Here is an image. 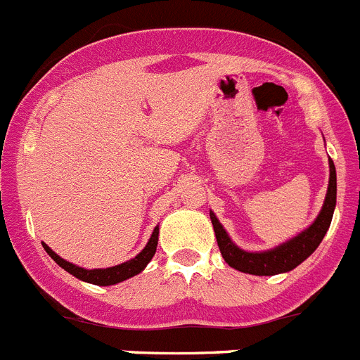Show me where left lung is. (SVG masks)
<instances>
[{"mask_svg":"<svg viewBox=\"0 0 360 360\" xmlns=\"http://www.w3.org/2000/svg\"><path fill=\"white\" fill-rule=\"evenodd\" d=\"M335 195H338V179H335L333 161L330 160L328 192H326L321 213L314 220V224L297 236H294L292 240L264 252H248L242 251L240 248H236L228 236V233L224 231L222 224L219 222V219L215 217V213L210 212V219H212L213 229H215L217 244H219L220 252H222V258H224L229 267L242 271V273L257 274V276H273V274L292 271L294 267H297L301 262L307 260L316 251L317 245L321 244L323 236L326 235L330 222H332Z\"/></svg>","mask_w":360,"mask_h":360,"instance_id":"obj_1","label":"left lung"}]
</instances>
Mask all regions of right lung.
<instances>
[{
    "label": "right lung",
    "instance_id": "right-lung-1",
    "mask_svg": "<svg viewBox=\"0 0 360 360\" xmlns=\"http://www.w3.org/2000/svg\"><path fill=\"white\" fill-rule=\"evenodd\" d=\"M158 235H160V229L156 228V229H154V233H152L148 244L145 245L143 251H141L138 257L132 258V260L125 262V264L115 265V267L91 269V271H89V269L77 267V265H73V264H70V262L63 260V258H60L59 255H55V252L51 251V249L48 248L46 244H43V248H44V251H46L48 255H50V257L53 258V260L64 269V271H68V273L73 274V276L79 278V280L87 281V283H95V285H115V283H120V281L127 280V278L134 276V274H138V273H141V271H143L145 265H147L148 262L152 260L154 252H156Z\"/></svg>",
    "mask_w": 360,
    "mask_h": 360
}]
</instances>
